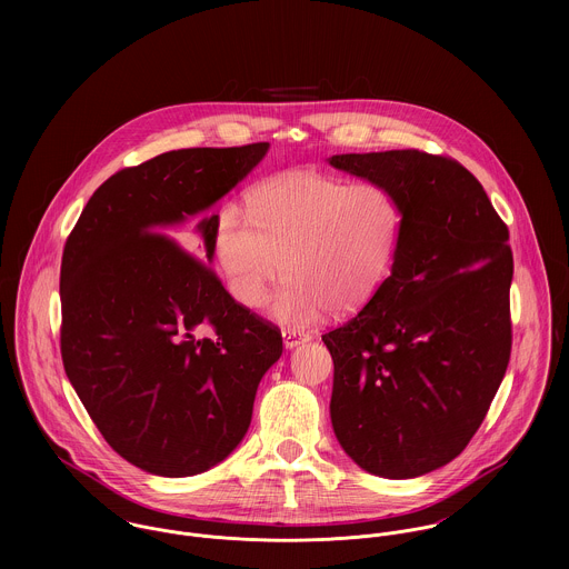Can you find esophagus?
Wrapping results in <instances>:
<instances>
[{"instance_id": "1", "label": "esophagus", "mask_w": 569, "mask_h": 569, "mask_svg": "<svg viewBox=\"0 0 569 569\" xmlns=\"http://www.w3.org/2000/svg\"><path fill=\"white\" fill-rule=\"evenodd\" d=\"M282 341H284V348H287V350H293V348H298L300 343L311 341V335H309V332H300V330H296V328H284V330H282Z\"/></svg>"}]
</instances>
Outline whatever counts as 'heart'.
Listing matches in <instances>:
<instances>
[{"mask_svg": "<svg viewBox=\"0 0 569 569\" xmlns=\"http://www.w3.org/2000/svg\"><path fill=\"white\" fill-rule=\"evenodd\" d=\"M247 214L249 221L228 206L217 221L214 256L226 289L253 311L287 271L269 316L291 326L313 325L328 309H361L390 271L401 228L383 186L318 170H289L253 186Z\"/></svg>", "mask_w": 569, "mask_h": 569, "instance_id": "1", "label": "heart"}]
</instances>
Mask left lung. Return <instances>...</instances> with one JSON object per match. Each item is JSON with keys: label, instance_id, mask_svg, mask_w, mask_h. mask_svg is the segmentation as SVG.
I'll list each match as a JSON object with an SVG mask.
<instances>
[{"label": "left lung", "instance_id": "1", "mask_svg": "<svg viewBox=\"0 0 569 569\" xmlns=\"http://www.w3.org/2000/svg\"><path fill=\"white\" fill-rule=\"evenodd\" d=\"M328 163L383 186L401 212L390 276L322 335L332 431L363 471L418 478L465 451L506 375L508 228L482 183L449 158L407 149Z\"/></svg>", "mask_w": 569, "mask_h": 569}]
</instances>
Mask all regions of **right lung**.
Segmentation results:
<instances>
[{
    "label": "right lung",
    "instance_id": "obj_1",
    "mask_svg": "<svg viewBox=\"0 0 569 569\" xmlns=\"http://www.w3.org/2000/svg\"><path fill=\"white\" fill-rule=\"evenodd\" d=\"M267 151L181 149L124 168L91 194L63 249L68 379L111 449L151 476L223 462L282 355L278 328L237 305L212 271V208ZM192 218L197 259L164 237ZM201 325L214 340L196 337Z\"/></svg>",
    "mask_w": 569,
    "mask_h": 569
}]
</instances>
